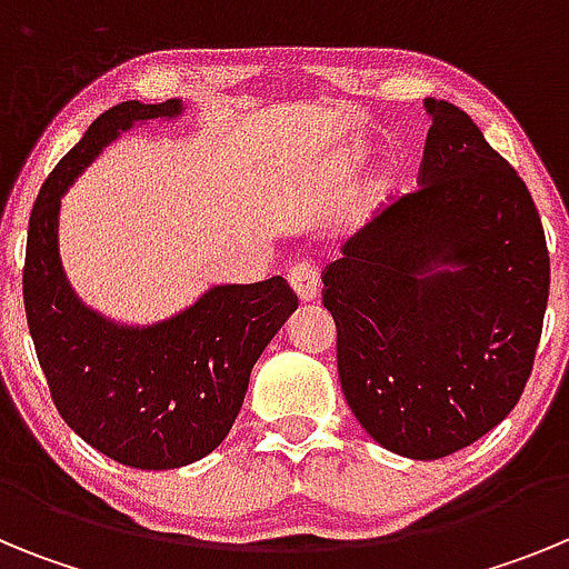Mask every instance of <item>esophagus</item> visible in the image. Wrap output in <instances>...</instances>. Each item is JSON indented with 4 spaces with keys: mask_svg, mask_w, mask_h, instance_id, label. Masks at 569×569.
<instances>
[{
    "mask_svg": "<svg viewBox=\"0 0 569 569\" xmlns=\"http://www.w3.org/2000/svg\"><path fill=\"white\" fill-rule=\"evenodd\" d=\"M288 281L301 301H313L316 296H319V268H316V264L299 261V264H293V268L288 270Z\"/></svg>",
    "mask_w": 569,
    "mask_h": 569,
    "instance_id": "1",
    "label": "esophagus"
}]
</instances>
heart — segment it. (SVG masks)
Returning a JSON list of instances; mask_svg holds the SVG:
<instances>
[{
    "instance_id": "obj_1",
    "label": "heart",
    "mask_w": 569,
    "mask_h": 569,
    "mask_svg": "<svg viewBox=\"0 0 569 569\" xmlns=\"http://www.w3.org/2000/svg\"><path fill=\"white\" fill-rule=\"evenodd\" d=\"M376 193H379V188H376Z\"/></svg>"
}]
</instances>
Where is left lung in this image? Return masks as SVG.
<instances>
[{
	"label": "left lung",
	"instance_id": "left-lung-1",
	"mask_svg": "<svg viewBox=\"0 0 569 569\" xmlns=\"http://www.w3.org/2000/svg\"><path fill=\"white\" fill-rule=\"evenodd\" d=\"M419 188L321 281L347 405L381 447L433 461L507 419L541 339L550 253L532 196L470 116L425 99Z\"/></svg>",
	"mask_w": 569,
	"mask_h": 569
}]
</instances>
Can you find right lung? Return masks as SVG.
<instances>
[{
    "mask_svg": "<svg viewBox=\"0 0 569 569\" xmlns=\"http://www.w3.org/2000/svg\"><path fill=\"white\" fill-rule=\"evenodd\" d=\"M176 116L179 99L104 110L44 179L24 253V313L59 416L136 470H173L213 453L239 416L256 359L299 308L281 276L216 284L148 328L110 321L73 293L59 256L62 196L122 130Z\"/></svg>",
    "mask_w": 569,
    "mask_h": 569,
    "instance_id": "add662e5",
    "label": "right lung"
}]
</instances>
